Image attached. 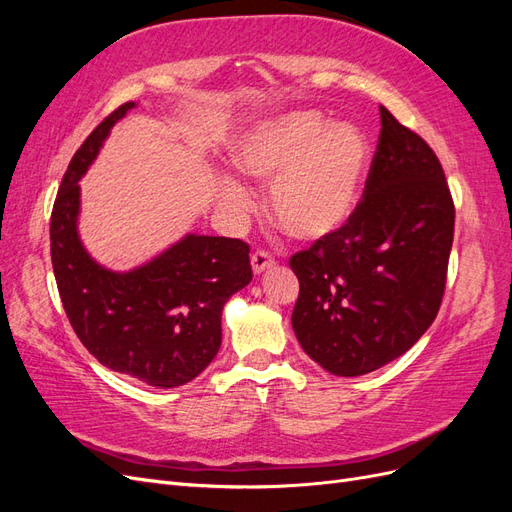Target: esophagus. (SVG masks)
<instances>
[{
    "instance_id": "esophagus-1",
    "label": "esophagus",
    "mask_w": 512,
    "mask_h": 512,
    "mask_svg": "<svg viewBox=\"0 0 512 512\" xmlns=\"http://www.w3.org/2000/svg\"><path fill=\"white\" fill-rule=\"evenodd\" d=\"M273 265H275V260H273L267 252H256V254H252V269H254L256 275L265 273V271L271 269Z\"/></svg>"
}]
</instances>
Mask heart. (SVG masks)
I'll return each instance as SVG.
<instances>
[{"label": "heart", "mask_w": 512, "mask_h": 512, "mask_svg": "<svg viewBox=\"0 0 512 512\" xmlns=\"http://www.w3.org/2000/svg\"><path fill=\"white\" fill-rule=\"evenodd\" d=\"M230 162L243 177L269 183L267 211L277 228L314 245L339 235L359 211L371 143L354 123L297 108L245 130L230 149ZM220 200L241 211L250 194L237 179L222 177Z\"/></svg>", "instance_id": "heart-1"}]
</instances>
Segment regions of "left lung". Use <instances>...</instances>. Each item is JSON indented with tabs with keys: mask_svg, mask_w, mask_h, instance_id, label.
Listing matches in <instances>:
<instances>
[{
	"mask_svg": "<svg viewBox=\"0 0 512 512\" xmlns=\"http://www.w3.org/2000/svg\"><path fill=\"white\" fill-rule=\"evenodd\" d=\"M380 141L352 222L290 258L292 329L333 376H363L408 352L436 320L455 207L436 153L380 106Z\"/></svg>",
	"mask_w": 512,
	"mask_h": 512,
	"instance_id": "1",
	"label": "left lung"
}]
</instances>
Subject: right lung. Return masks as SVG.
<instances>
[{
  "mask_svg": "<svg viewBox=\"0 0 512 512\" xmlns=\"http://www.w3.org/2000/svg\"><path fill=\"white\" fill-rule=\"evenodd\" d=\"M126 102L91 132L61 179L51 215V260L74 333L96 359L158 389L194 380L222 344V309L252 282L250 245L188 235L128 271L91 256L79 235L81 185Z\"/></svg>",
  "mask_w": 512,
  "mask_h": 512,
  "instance_id": "right-lung-1",
  "label": "right lung"
}]
</instances>
